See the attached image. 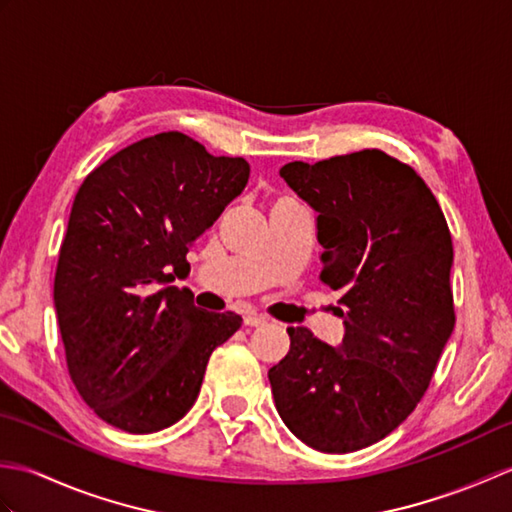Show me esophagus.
Returning a JSON list of instances; mask_svg holds the SVG:
<instances>
[{"label":"esophagus","mask_w":512,"mask_h":512,"mask_svg":"<svg viewBox=\"0 0 512 512\" xmlns=\"http://www.w3.org/2000/svg\"><path fill=\"white\" fill-rule=\"evenodd\" d=\"M268 319L264 317V314H246L244 317V325H248V328H262V325H266Z\"/></svg>","instance_id":"esophagus-1"}]
</instances>
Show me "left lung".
Masks as SVG:
<instances>
[{"label": "left lung", "instance_id": "obj_1", "mask_svg": "<svg viewBox=\"0 0 512 512\" xmlns=\"http://www.w3.org/2000/svg\"><path fill=\"white\" fill-rule=\"evenodd\" d=\"M317 211L321 281L341 292L339 347L288 328L270 367L281 420L308 447L352 453L389 436L427 391L455 325L453 242L431 189L380 149L279 169Z\"/></svg>", "mask_w": 512, "mask_h": 512}]
</instances>
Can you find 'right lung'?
Instances as JSON below:
<instances>
[{
	"label": "right lung",
	"mask_w": 512,
	"mask_h": 512,
	"mask_svg": "<svg viewBox=\"0 0 512 512\" xmlns=\"http://www.w3.org/2000/svg\"><path fill=\"white\" fill-rule=\"evenodd\" d=\"M244 158L211 156L165 132L96 167L76 191L54 308L72 383L96 416L127 433L176 424L200 394L206 363L242 325L193 306L189 246L244 191ZM174 273L171 274L170 270Z\"/></svg>",
	"instance_id": "1"
}]
</instances>
